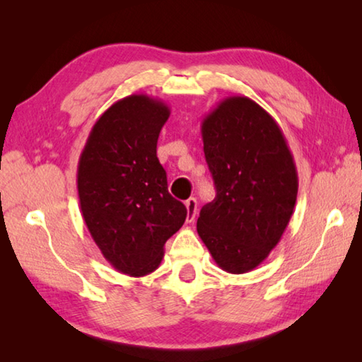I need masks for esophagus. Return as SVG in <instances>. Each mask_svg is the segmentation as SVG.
<instances>
[{
    "instance_id": "esophagus-1",
    "label": "esophagus",
    "mask_w": 362,
    "mask_h": 362,
    "mask_svg": "<svg viewBox=\"0 0 362 362\" xmlns=\"http://www.w3.org/2000/svg\"><path fill=\"white\" fill-rule=\"evenodd\" d=\"M185 207H187V222H193L196 211H198V201L194 198H189L185 201Z\"/></svg>"
}]
</instances>
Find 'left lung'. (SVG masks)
Masks as SVG:
<instances>
[{
  "mask_svg": "<svg viewBox=\"0 0 362 362\" xmlns=\"http://www.w3.org/2000/svg\"><path fill=\"white\" fill-rule=\"evenodd\" d=\"M216 198L196 230L225 272L247 273L279 243L296 207L298 177L284 134L259 103L226 97L203 119Z\"/></svg>",
  "mask_w": 362,
  "mask_h": 362,
  "instance_id": "obj_1",
  "label": "left lung"
}]
</instances>
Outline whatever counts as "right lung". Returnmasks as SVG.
Here are the masks:
<instances>
[{
	"label": "right lung",
	"instance_id": "right-lung-1",
	"mask_svg": "<svg viewBox=\"0 0 362 362\" xmlns=\"http://www.w3.org/2000/svg\"><path fill=\"white\" fill-rule=\"evenodd\" d=\"M169 115L166 103L145 94L115 102L95 121L78 163L86 226L110 265L134 278L155 272L187 218L156 156Z\"/></svg>",
	"mask_w": 362,
	"mask_h": 362
}]
</instances>
